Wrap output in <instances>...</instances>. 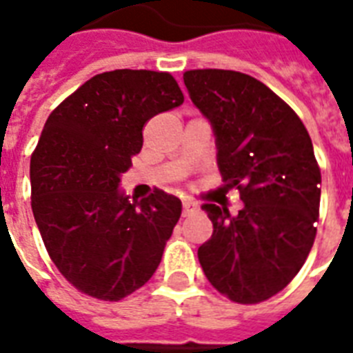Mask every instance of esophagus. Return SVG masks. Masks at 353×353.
<instances>
[{
  "label": "esophagus",
  "instance_id": "esophagus-1",
  "mask_svg": "<svg viewBox=\"0 0 353 353\" xmlns=\"http://www.w3.org/2000/svg\"><path fill=\"white\" fill-rule=\"evenodd\" d=\"M196 210H198V203H194L190 199H185V201H183V216H190L192 212H196Z\"/></svg>",
  "mask_w": 353,
  "mask_h": 353
}]
</instances>
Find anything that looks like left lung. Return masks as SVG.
I'll list each match as a JSON object with an SVG mask.
<instances>
[{"label": "left lung", "instance_id": "left-lung-1", "mask_svg": "<svg viewBox=\"0 0 353 353\" xmlns=\"http://www.w3.org/2000/svg\"><path fill=\"white\" fill-rule=\"evenodd\" d=\"M183 80L216 133L218 166L243 201L238 216L201 205L212 236L198 249L210 284L238 304L280 293L317 234L321 168L306 126L260 80L229 69H192Z\"/></svg>", "mask_w": 353, "mask_h": 353}]
</instances>
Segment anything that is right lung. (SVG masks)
<instances>
[{
  "label": "right lung",
  "mask_w": 353,
  "mask_h": 353,
  "mask_svg": "<svg viewBox=\"0 0 353 353\" xmlns=\"http://www.w3.org/2000/svg\"><path fill=\"white\" fill-rule=\"evenodd\" d=\"M185 97L170 73L95 74L47 119L30 157V207L52 263L80 293L117 302L152 279L181 201L165 190L141 201L119 192L143 148V128Z\"/></svg>",
  "instance_id": "add662e5"
}]
</instances>
